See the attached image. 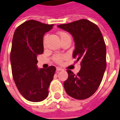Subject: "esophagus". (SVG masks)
<instances>
[{"instance_id": "obj_1", "label": "esophagus", "mask_w": 120, "mask_h": 120, "mask_svg": "<svg viewBox=\"0 0 120 120\" xmlns=\"http://www.w3.org/2000/svg\"><path fill=\"white\" fill-rule=\"evenodd\" d=\"M56 71H63V69L61 68H59V67H57L56 68Z\"/></svg>"}]
</instances>
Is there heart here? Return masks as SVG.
Wrapping results in <instances>:
<instances>
[{
    "label": "heart",
    "instance_id": "heart-1",
    "mask_svg": "<svg viewBox=\"0 0 120 120\" xmlns=\"http://www.w3.org/2000/svg\"><path fill=\"white\" fill-rule=\"evenodd\" d=\"M58 34H59V37L61 38V41L65 40V39H66V38H71L69 34H68L67 32H66V31H59V33H58ZM65 58H66V56L64 55L57 54V55L54 56V57H53V59H54V61H55L56 63H57V64H61Z\"/></svg>",
    "mask_w": 120,
    "mask_h": 120
}]
</instances>
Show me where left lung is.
Wrapping results in <instances>:
<instances>
[{
    "mask_svg": "<svg viewBox=\"0 0 120 120\" xmlns=\"http://www.w3.org/2000/svg\"><path fill=\"white\" fill-rule=\"evenodd\" d=\"M57 27L68 31L75 42L74 58L80 62V70L75 75L67 70L64 87L69 96L77 100L89 98L98 89L106 69V45L99 28L86 19Z\"/></svg>",
    "mask_w": 120,
    "mask_h": 120,
    "instance_id": "8db88e82",
    "label": "left lung"
}]
</instances>
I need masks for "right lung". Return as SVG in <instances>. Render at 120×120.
Segmentation results:
<instances>
[{"label": "right lung", "mask_w": 120, "mask_h": 120, "mask_svg": "<svg viewBox=\"0 0 120 120\" xmlns=\"http://www.w3.org/2000/svg\"><path fill=\"white\" fill-rule=\"evenodd\" d=\"M53 25L30 20L21 24L13 34L10 63L13 80L22 95L28 101H43L48 95L56 68L38 69L37 56L43 53V36Z\"/></svg>", "instance_id": "1"}]
</instances>
